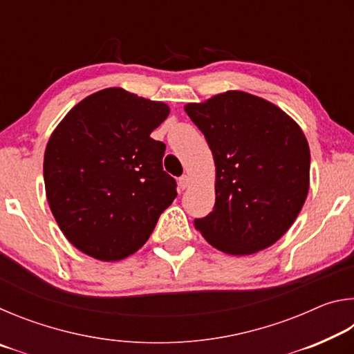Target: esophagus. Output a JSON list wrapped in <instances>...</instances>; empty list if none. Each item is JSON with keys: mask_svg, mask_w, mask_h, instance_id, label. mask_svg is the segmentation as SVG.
Segmentation results:
<instances>
[{"mask_svg": "<svg viewBox=\"0 0 354 354\" xmlns=\"http://www.w3.org/2000/svg\"><path fill=\"white\" fill-rule=\"evenodd\" d=\"M178 184H179V189H181V190L187 189L189 184H190V178L187 175H183L181 178L178 179Z\"/></svg>", "mask_w": 354, "mask_h": 354, "instance_id": "34e87169", "label": "esophagus"}]
</instances>
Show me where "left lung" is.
Wrapping results in <instances>:
<instances>
[{"mask_svg":"<svg viewBox=\"0 0 354 354\" xmlns=\"http://www.w3.org/2000/svg\"><path fill=\"white\" fill-rule=\"evenodd\" d=\"M185 112L215 162L214 211L195 218L206 241L227 254L270 247L289 230L309 190L310 153L293 120L268 101L231 91Z\"/></svg>","mask_w":354,"mask_h":354,"instance_id":"1","label":"left lung"}]
</instances>
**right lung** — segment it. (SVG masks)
Segmentation results:
<instances>
[{"label":"right lung","instance_id":"add662e5","mask_svg":"<svg viewBox=\"0 0 354 354\" xmlns=\"http://www.w3.org/2000/svg\"><path fill=\"white\" fill-rule=\"evenodd\" d=\"M169 106L104 88L71 109L50 137L46 198L65 237L100 261L136 253L176 198L162 169L165 143L149 134Z\"/></svg>","mask_w":354,"mask_h":354}]
</instances>
